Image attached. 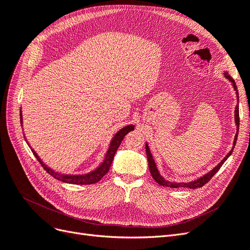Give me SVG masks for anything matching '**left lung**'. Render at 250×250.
<instances>
[{
	"instance_id": "8db88e82",
	"label": "left lung",
	"mask_w": 250,
	"mask_h": 250,
	"mask_svg": "<svg viewBox=\"0 0 250 250\" xmlns=\"http://www.w3.org/2000/svg\"><path fill=\"white\" fill-rule=\"evenodd\" d=\"M223 75H224V77H225L226 79H229V80L232 83L233 89H234V92H236L237 98H238V100H239V93H238V88H237V85H236V82H234V80L230 77V75H229L228 72L223 73ZM234 121H236V125H237L238 129H237L236 135H234L232 149L229 151V152L228 154H226V156L223 158V160H222L220 163H219V164L216 166V167H215L213 170L209 171L208 173L206 174V175H203V176L200 177V178H197V179H195V180H193V181H190V183H172V181L166 180V179L161 175L160 172H158L157 167H156V164H155V162H154V160H153V157H152V154H151V152H150V149H149L148 144H146V153H147V158H148L149 170H150V173H151V175H152L153 179L156 181V183H157L158 185H161V186H163V187L174 188H198L203 187L206 184H208V181L210 180V178L213 177V176L215 175V174L218 172V170L222 167V165L225 163V161L228 160V158L230 156V154L232 153V150H233V148H234V145H236V143H237L238 132H239V124H240V123H239V122H240V118H239V103H238V105L236 106V109H234Z\"/></svg>"
}]
</instances>
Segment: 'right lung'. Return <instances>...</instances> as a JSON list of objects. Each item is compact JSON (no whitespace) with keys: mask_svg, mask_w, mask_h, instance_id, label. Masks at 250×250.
Segmentation results:
<instances>
[{"mask_svg":"<svg viewBox=\"0 0 250 250\" xmlns=\"http://www.w3.org/2000/svg\"><path fill=\"white\" fill-rule=\"evenodd\" d=\"M21 124H22V119H21ZM134 129V126L133 125H127L122 129L119 130L116 134L115 137L112 138L110 144H109V147L106 154H105L104 160L102 162V164L99 166V167L96 168L94 171L89 172L87 174H82V175H71V174H60L55 172L54 170H52L51 168H49L47 165H44L42 163V161L40 158V156L37 155V153L33 149H31V151L33 152L34 156L37 158V161L40 162V164L42 166L43 169L46 170L51 176H53L54 178L62 181V183H66V184H72V185H92V184H96L99 181L105 174H106L110 168L111 163L113 161V156H115L117 150L120 146V144L122 143L123 139L125 135ZM28 144V143H27ZM30 147V146H29Z\"/></svg>","mask_w":250,"mask_h":250,"instance_id":"1","label":"right lung"}]
</instances>
